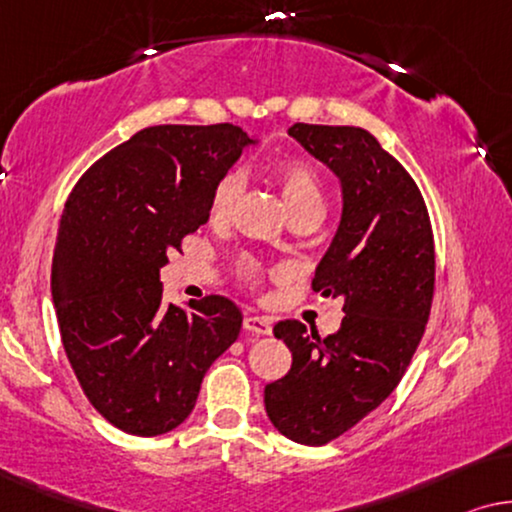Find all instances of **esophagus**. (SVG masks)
Returning <instances> with one entry per match:
<instances>
[{
	"label": "esophagus",
	"instance_id": "1",
	"mask_svg": "<svg viewBox=\"0 0 512 512\" xmlns=\"http://www.w3.org/2000/svg\"><path fill=\"white\" fill-rule=\"evenodd\" d=\"M243 329L250 331V334L266 336L271 334V322L266 318H257V315H246V320H243Z\"/></svg>",
	"mask_w": 512,
	"mask_h": 512
}]
</instances>
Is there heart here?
<instances>
[{"instance_id": "heart-1", "label": "heart", "mask_w": 512, "mask_h": 512, "mask_svg": "<svg viewBox=\"0 0 512 512\" xmlns=\"http://www.w3.org/2000/svg\"><path fill=\"white\" fill-rule=\"evenodd\" d=\"M271 183L283 194L292 218H313L318 220L325 206V185H322L320 171L306 157H280L269 167ZM243 194V176L239 171H229L220 176L208 199V215L213 222H225L232 218L236 204ZM236 278L246 285H257L262 278V264L253 257H241L236 262Z\"/></svg>"}]
</instances>
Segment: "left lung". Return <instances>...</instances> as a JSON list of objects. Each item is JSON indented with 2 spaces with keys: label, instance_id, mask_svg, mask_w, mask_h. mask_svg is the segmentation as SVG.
Instances as JSON below:
<instances>
[{
  "label": "left lung",
  "instance_id": "left-lung-1",
  "mask_svg": "<svg viewBox=\"0 0 512 512\" xmlns=\"http://www.w3.org/2000/svg\"><path fill=\"white\" fill-rule=\"evenodd\" d=\"M290 134L341 178V225L313 290L341 297L345 315L325 338L299 320L273 327L292 366L264 387V406L283 436L327 445L376 410L406 373L434 299V234L420 187L371 132L297 122Z\"/></svg>",
  "mask_w": 512,
  "mask_h": 512
}]
</instances>
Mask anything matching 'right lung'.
Returning <instances> with one entry per match:
<instances>
[{
    "mask_svg": "<svg viewBox=\"0 0 512 512\" xmlns=\"http://www.w3.org/2000/svg\"><path fill=\"white\" fill-rule=\"evenodd\" d=\"M253 143L241 127L157 125L92 164L57 229L53 304L81 390L104 420L160 436L192 413L201 380L239 338L234 301L162 304L160 269L208 220L220 176Z\"/></svg>",
    "mask_w": 512,
    "mask_h": 512,
    "instance_id": "1",
    "label": "right lung"
}]
</instances>
